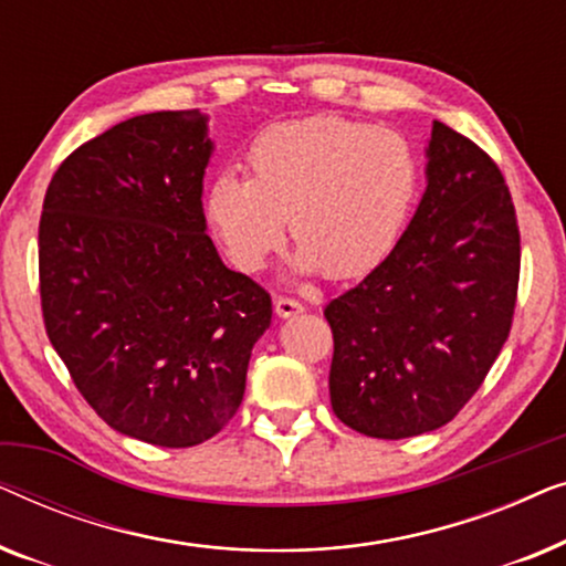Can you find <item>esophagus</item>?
Masks as SVG:
<instances>
[{
    "instance_id": "1",
    "label": "esophagus",
    "mask_w": 566,
    "mask_h": 566,
    "mask_svg": "<svg viewBox=\"0 0 566 566\" xmlns=\"http://www.w3.org/2000/svg\"><path fill=\"white\" fill-rule=\"evenodd\" d=\"M304 312V304H301V301H296V298H291V296H277L275 298V314L277 316H296V314H301Z\"/></svg>"
}]
</instances>
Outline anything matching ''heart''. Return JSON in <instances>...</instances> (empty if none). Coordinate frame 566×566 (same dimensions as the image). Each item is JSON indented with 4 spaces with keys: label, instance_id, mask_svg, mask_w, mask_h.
<instances>
[{
    "label": "heart",
    "instance_id": "obj_1",
    "mask_svg": "<svg viewBox=\"0 0 566 566\" xmlns=\"http://www.w3.org/2000/svg\"><path fill=\"white\" fill-rule=\"evenodd\" d=\"M247 161L250 177L223 172L206 198L213 234L242 270L265 265L289 219L301 273H366L397 244L417 190L405 136L335 115L262 130Z\"/></svg>",
    "mask_w": 566,
    "mask_h": 566
}]
</instances>
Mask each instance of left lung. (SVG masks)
I'll list each match as a JSON object with an SVG mask.
<instances>
[{
    "label": "left lung",
    "mask_w": 566,
    "mask_h": 566,
    "mask_svg": "<svg viewBox=\"0 0 566 566\" xmlns=\"http://www.w3.org/2000/svg\"><path fill=\"white\" fill-rule=\"evenodd\" d=\"M517 281L521 229L497 161L436 120L428 188L405 234L324 308L339 422L381 440L451 422L505 345Z\"/></svg>",
    "instance_id": "1"
}]
</instances>
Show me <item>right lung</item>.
<instances>
[{"instance_id": "add662e5", "label": "right lung", "mask_w": 566, "mask_h": 566, "mask_svg": "<svg viewBox=\"0 0 566 566\" xmlns=\"http://www.w3.org/2000/svg\"><path fill=\"white\" fill-rule=\"evenodd\" d=\"M200 111L136 115L53 172L38 227L45 335L113 430L159 448L216 436L244 397L273 301L206 234Z\"/></svg>"}]
</instances>
